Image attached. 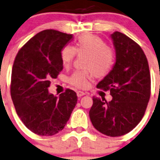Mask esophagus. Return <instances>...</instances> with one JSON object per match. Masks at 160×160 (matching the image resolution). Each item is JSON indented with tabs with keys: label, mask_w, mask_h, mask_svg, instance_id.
<instances>
[{
	"label": "esophagus",
	"mask_w": 160,
	"mask_h": 160,
	"mask_svg": "<svg viewBox=\"0 0 160 160\" xmlns=\"http://www.w3.org/2000/svg\"><path fill=\"white\" fill-rule=\"evenodd\" d=\"M76 94H77L78 98H80V97L84 96V95L85 94V92H83V91H77V92H76Z\"/></svg>",
	"instance_id": "esophagus-1"
}]
</instances>
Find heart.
I'll list each match as a JSON object with an SVG mask.
<instances>
[{
	"label": "heart",
	"mask_w": 160,
	"mask_h": 160,
	"mask_svg": "<svg viewBox=\"0 0 160 160\" xmlns=\"http://www.w3.org/2000/svg\"><path fill=\"white\" fill-rule=\"evenodd\" d=\"M78 54H85L84 67L88 71H76L70 76L69 83L77 88H85L88 79L93 75L103 77L111 72L115 63V53L98 36L84 34L76 41L75 47L65 46L61 50V60L64 67H68Z\"/></svg>",
	"instance_id": "heart-1"
}]
</instances>
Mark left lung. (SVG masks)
I'll return each mask as SVG.
<instances>
[{"label": "left lung", "instance_id": "1", "mask_svg": "<svg viewBox=\"0 0 160 160\" xmlns=\"http://www.w3.org/2000/svg\"><path fill=\"white\" fill-rule=\"evenodd\" d=\"M111 38L115 62L97 88L109 89L112 100L92 97L89 117L98 131L119 137L142 120L151 96V75L146 55L135 41L119 32L112 33Z\"/></svg>", "mask_w": 160, "mask_h": 160}]
</instances>
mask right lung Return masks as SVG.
Returning a JSON list of instances; mask_svg holds the SVG:
<instances>
[{
	"mask_svg": "<svg viewBox=\"0 0 160 160\" xmlns=\"http://www.w3.org/2000/svg\"><path fill=\"white\" fill-rule=\"evenodd\" d=\"M72 40V34L42 31L23 45L14 60L10 93L16 112L24 125L40 136H52L63 129L77 103L72 89L59 97L48 89L51 79L63 68L61 50Z\"/></svg>",
	"mask_w": 160,
	"mask_h": 160,
	"instance_id": "add662e5",
	"label": "right lung"
}]
</instances>
